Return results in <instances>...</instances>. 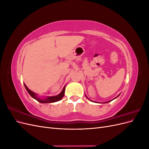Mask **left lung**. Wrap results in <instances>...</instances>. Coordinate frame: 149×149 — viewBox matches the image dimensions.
Listing matches in <instances>:
<instances>
[{"mask_svg": "<svg viewBox=\"0 0 149 149\" xmlns=\"http://www.w3.org/2000/svg\"><path fill=\"white\" fill-rule=\"evenodd\" d=\"M119 95H120V94H119V95H118V96H117L116 97H115V98H114V99H112V100H111V101H107V102H104V103H107V102H111V101H112V100H114V99H116V98H117V97H118V96H119ZM86 97H87V98L88 99V100H89V98H88V97H87L86 96ZM90 101H93V102H94V101H92V100H90Z\"/></svg>", "mask_w": 149, "mask_h": 149, "instance_id": "1", "label": "left lung"}]
</instances>
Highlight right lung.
Masks as SVG:
<instances>
[{
    "label": "right lung",
    "mask_w": 149,
    "mask_h": 149,
    "mask_svg": "<svg viewBox=\"0 0 149 149\" xmlns=\"http://www.w3.org/2000/svg\"><path fill=\"white\" fill-rule=\"evenodd\" d=\"M25 87L26 89V91L29 93V94L35 100H37V101H38L39 102H41V103H52V102H57L58 101L61 100V99L63 97L64 95H65V86H64L63 89L61 91V92L59 94H58L56 96H47L46 97H44V98H40L38 97L37 96V94L35 93L34 92L31 91V90H30L27 86L25 85V84H24Z\"/></svg>",
    "instance_id": "obj_1"
}]
</instances>
